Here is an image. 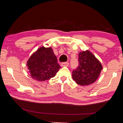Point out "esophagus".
<instances>
[{
    "instance_id": "esophagus-1",
    "label": "esophagus",
    "mask_w": 123,
    "mask_h": 123,
    "mask_svg": "<svg viewBox=\"0 0 123 123\" xmlns=\"http://www.w3.org/2000/svg\"><path fill=\"white\" fill-rule=\"evenodd\" d=\"M69 63L68 62H62V63L61 64V65L62 67H68L69 66Z\"/></svg>"
}]
</instances>
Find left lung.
Listing matches in <instances>:
<instances>
[{
    "label": "left lung",
    "instance_id": "1",
    "mask_svg": "<svg viewBox=\"0 0 123 123\" xmlns=\"http://www.w3.org/2000/svg\"><path fill=\"white\" fill-rule=\"evenodd\" d=\"M78 61V67L73 70V80L81 86L93 84L103 69L100 62L88 50L79 53Z\"/></svg>",
    "mask_w": 123,
    "mask_h": 123
}]
</instances>
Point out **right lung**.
I'll use <instances>...</instances> for the list:
<instances>
[{"label":"right lung","mask_w":123,"mask_h":123,"mask_svg":"<svg viewBox=\"0 0 123 123\" xmlns=\"http://www.w3.org/2000/svg\"><path fill=\"white\" fill-rule=\"evenodd\" d=\"M27 66L31 76L39 81L53 78L61 68L51 48L44 47L31 56L27 62Z\"/></svg>","instance_id":"1"}]
</instances>
